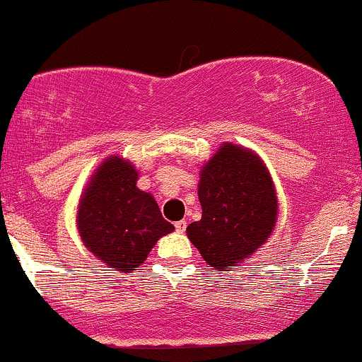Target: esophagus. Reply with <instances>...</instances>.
<instances>
[{"label": "esophagus", "instance_id": "34e87169", "mask_svg": "<svg viewBox=\"0 0 362 362\" xmlns=\"http://www.w3.org/2000/svg\"><path fill=\"white\" fill-rule=\"evenodd\" d=\"M185 228H187V222H185V221L175 222V229H177V233H184Z\"/></svg>", "mask_w": 362, "mask_h": 362}]
</instances>
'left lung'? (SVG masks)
<instances>
[{"instance_id": "obj_1", "label": "left lung", "mask_w": 362, "mask_h": 362, "mask_svg": "<svg viewBox=\"0 0 362 362\" xmlns=\"http://www.w3.org/2000/svg\"><path fill=\"white\" fill-rule=\"evenodd\" d=\"M202 221L187 236L204 261L226 272L268 240L276 221L272 177L254 152L226 144L203 166L198 185Z\"/></svg>"}]
</instances>
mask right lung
Segmentation results:
<instances>
[{"label":"right lung","instance_id":"right-lung-1","mask_svg":"<svg viewBox=\"0 0 362 362\" xmlns=\"http://www.w3.org/2000/svg\"><path fill=\"white\" fill-rule=\"evenodd\" d=\"M127 160L108 158L98 168L78 206V231L86 247L110 268L127 273L147 259L173 224L147 192Z\"/></svg>","mask_w":362,"mask_h":362}]
</instances>
